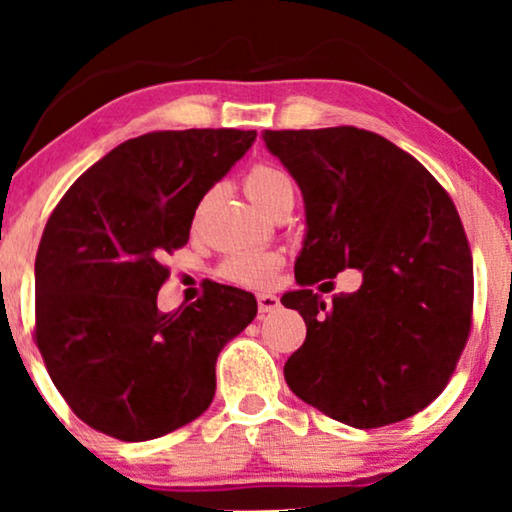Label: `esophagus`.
Listing matches in <instances>:
<instances>
[{
    "mask_svg": "<svg viewBox=\"0 0 512 512\" xmlns=\"http://www.w3.org/2000/svg\"><path fill=\"white\" fill-rule=\"evenodd\" d=\"M279 307V298L272 296V293H258V312L268 314L275 312Z\"/></svg>",
    "mask_w": 512,
    "mask_h": 512,
    "instance_id": "34e87169",
    "label": "esophagus"
}]
</instances>
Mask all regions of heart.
I'll list each match as a JSON object with an SVG mask.
<instances>
[{"label": "heart", "instance_id": "heart-1", "mask_svg": "<svg viewBox=\"0 0 512 512\" xmlns=\"http://www.w3.org/2000/svg\"><path fill=\"white\" fill-rule=\"evenodd\" d=\"M244 188H247L251 200L268 212H272L282 200L293 198V181L289 174L268 163L251 167L247 179H244ZM279 263H282V258L272 251H244V254L228 256L219 265V277L240 286H263L275 275Z\"/></svg>", "mask_w": 512, "mask_h": 512}]
</instances>
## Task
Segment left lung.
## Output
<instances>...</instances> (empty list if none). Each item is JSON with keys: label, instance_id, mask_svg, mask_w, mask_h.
<instances>
[{"label": "left lung", "instance_id": "left-lung-1", "mask_svg": "<svg viewBox=\"0 0 512 512\" xmlns=\"http://www.w3.org/2000/svg\"><path fill=\"white\" fill-rule=\"evenodd\" d=\"M263 139L307 214L300 289L282 298L307 335L284 363L286 384L356 429L417 415L447 387L473 324V256L452 198L375 132L340 125ZM347 267L364 272L362 289L326 306L309 286Z\"/></svg>", "mask_w": 512, "mask_h": 512}]
</instances>
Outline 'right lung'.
<instances>
[{
	"instance_id": "add662e5",
	"label": "right lung",
	"mask_w": 512,
	"mask_h": 512,
	"mask_svg": "<svg viewBox=\"0 0 512 512\" xmlns=\"http://www.w3.org/2000/svg\"><path fill=\"white\" fill-rule=\"evenodd\" d=\"M256 130H158L118 144L69 186L34 261V342L69 408L95 431L160 438L212 403L216 356L256 317L249 291L212 282L158 310L165 256L184 247L202 195Z\"/></svg>"
}]
</instances>
